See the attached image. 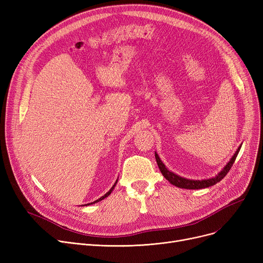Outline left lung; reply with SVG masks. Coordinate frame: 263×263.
<instances>
[{
  "instance_id": "8db88e82",
  "label": "left lung",
  "mask_w": 263,
  "mask_h": 263,
  "mask_svg": "<svg viewBox=\"0 0 263 263\" xmlns=\"http://www.w3.org/2000/svg\"><path fill=\"white\" fill-rule=\"evenodd\" d=\"M240 148H238V150L236 151V154L233 155V157L231 158V160L228 162V164L226 165V166L224 167V170L220 172L218 175H216L215 177L211 178V179H205V180H191V179H185V178H182L180 176H178L172 172H170L166 167H165V165L163 164V162L160 160L159 156L157 155V153L155 154L156 156V160H157V163H158V166L162 173V175L164 176L165 179H167V180L178 186V187H181V189H189V190H198V189H204V187H209L211 185H214L216 184L217 182H219L222 179L228 174V172L230 171L231 166L233 165L234 161H236L237 159V156L239 154L240 151Z\"/></svg>"
}]
</instances>
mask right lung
Returning <instances> with one entry per match:
<instances>
[{
  "instance_id": "right-lung-1",
  "label": "right lung",
  "mask_w": 263,
  "mask_h": 263,
  "mask_svg": "<svg viewBox=\"0 0 263 263\" xmlns=\"http://www.w3.org/2000/svg\"><path fill=\"white\" fill-rule=\"evenodd\" d=\"M116 183H117V180H116V182H115V183H114V185H113V186H112V187H110V190H109V191H108V192H107V193H106V194H105V195H103V196H102V197H100V198H99V199H97V200H95V201H93V202H90V203H87V204H91V203H95V202H98V201H100V200H102V199H104V198H105V197H107V196H108V195H109V194H110V193H112V191H113V190H114V187H115V185H116ZM87 204H86V205H87Z\"/></svg>"
}]
</instances>
